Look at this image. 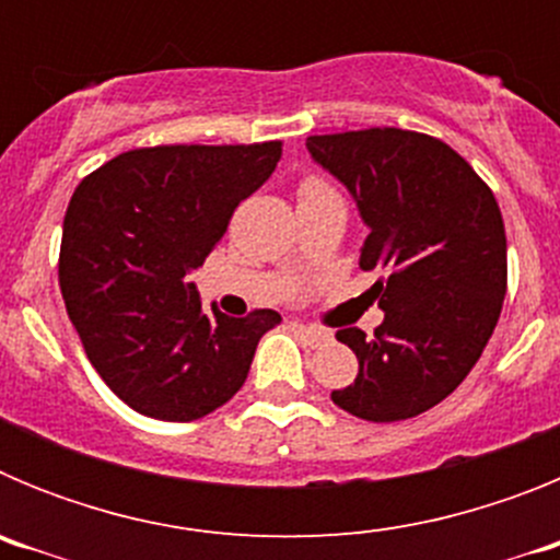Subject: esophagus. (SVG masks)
<instances>
[{
  "label": "esophagus",
  "instance_id": "1",
  "mask_svg": "<svg viewBox=\"0 0 560 560\" xmlns=\"http://www.w3.org/2000/svg\"><path fill=\"white\" fill-rule=\"evenodd\" d=\"M296 330H300V336L308 341L311 348H323V345L334 341V334H330V330L316 328V325H296Z\"/></svg>",
  "mask_w": 560,
  "mask_h": 560
}]
</instances>
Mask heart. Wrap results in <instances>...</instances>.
Listing matches in <instances>:
<instances>
[{
	"label": "heart",
	"instance_id": "b5f03b06",
	"mask_svg": "<svg viewBox=\"0 0 560 560\" xmlns=\"http://www.w3.org/2000/svg\"><path fill=\"white\" fill-rule=\"evenodd\" d=\"M308 185H319V182H308Z\"/></svg>",
	"mask_w": 560,
	"mask_h": 560
}]
</instances>
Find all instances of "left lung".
Wrapping results in <instances>:
<instances>
[{"mask_svg": "<svg viewBox=\"0 0 560 560\" xmlns=\"http://www.w3.org/2000/svg\"><path fill=\"white\" fill-rule=\"evenodd\" d=\"M316 165L348 187L370 235L359 266L384 323L336 330L359 375L336 407L393 423L438 407L471 373L508 291V241L491 187L446 142L400 128L308 137Z\"/></svg>", "mask_w": 560, "mask_h": 560, "instance_id": "8db88e82", "label": "left lung"}]
</instances>
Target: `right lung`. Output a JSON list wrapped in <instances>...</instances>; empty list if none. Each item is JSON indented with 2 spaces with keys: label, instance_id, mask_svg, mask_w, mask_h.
<instances>
[{
  "label": "right lung",
  "instance_id": "1",
  "mask_svg": "<svg viewBox=\"0 0 560 560\" xmlns=\"http://www.w3.org/2000/svg\"><path fill=\"white\" fill-rule=\"evenodd\" d=\"M280 153V142L137 148L72 192L58 260L63 303L92 368L133 412L187 423L244 387L280 314H210L190 271Z\"/></svg>",
  "mask_w": 560,
  "mask_h": 560
}]
</instances>
